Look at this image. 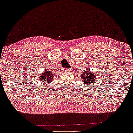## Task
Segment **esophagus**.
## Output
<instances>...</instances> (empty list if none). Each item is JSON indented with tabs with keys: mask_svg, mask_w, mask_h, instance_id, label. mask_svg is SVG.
<instances>
[{
	"mask_svg": "<svg viewBox=\"0 0 133 133\" xmlns=\"http://www.w3.org/2000/svg\"><path fill=\"white\" fill-rule=\"evenodd\" d=\"M70 70H71L70 68H65V71H70Z\"/></svg>",
	"mask_w": 133,
	"mask_h": 133,
	"instance_id": "1",
	"label": "esophagus"
}]
</instances>
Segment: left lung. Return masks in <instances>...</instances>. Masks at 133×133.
I'll return each instance as SVG.
<instances>
[{
	"label": "left lung",
	"mask_w": 133,
	"mask_h": 133,
	"mask_svg": "<svg viewBox=\"0 0 133 133\" xmlns=\"http://www.w3.org/2000/svg\"><path fill=\"white\" fill-rule=\"evenodd\" d=\"M82 76V80H83V83L87 84H91L92 83H94L95 80L96 79L97 76L94 73H92L89 71L84 70L83 71V73L81 75Z\"/></svg>",
	"instance_id": "obj_1"
}]
</instances>
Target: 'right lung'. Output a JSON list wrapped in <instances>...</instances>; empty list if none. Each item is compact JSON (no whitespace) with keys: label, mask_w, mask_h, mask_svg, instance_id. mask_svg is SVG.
Instances as JSON below:
<instances>
[{"label":"right lung","mask_w":133,"mask_h":133,"mask_svg":"<svg viewBox=\"0 0 133 133\" xmlns=\"http://www.w3.org/2000/svg\"><path fill=\"white\" fill-rule=\"evenodd\" d=\"M54 76V73H52V72L49 71L48 70H45V72L41 75L40 77L39 78V79L41 80L44 83H48L52 82Z\"/></svg>","instance_id":"obj_1"}]
</instances>
